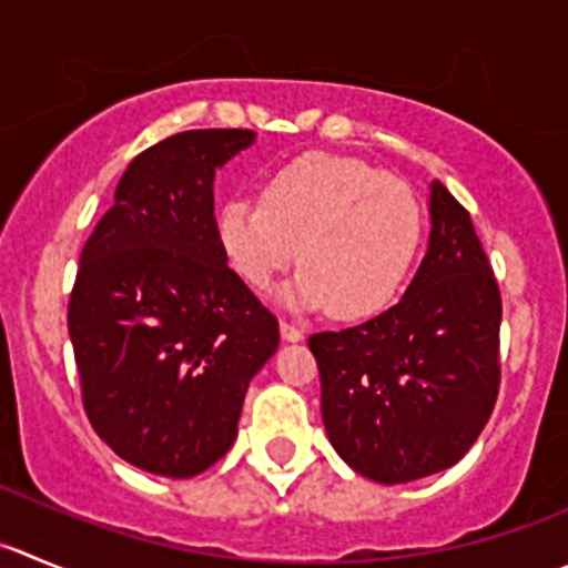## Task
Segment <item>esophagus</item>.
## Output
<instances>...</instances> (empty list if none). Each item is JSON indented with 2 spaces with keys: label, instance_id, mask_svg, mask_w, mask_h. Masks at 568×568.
I'll use <instances>...</instances> for the list:
<instances>
[{
  "label": "esophagus",
  "instance_id": "1",
  "mask_svg": "<svg viewBox=\"0 0 568 568\" xmlns=\"http://www.w3.org/2000/svg\"><path fill=\"white\" fill-rule=\"evenodd\" d=\"M281 337L287 339V343H298V339H304V328L290 321H281Z\"/></svg>",
  "mask_w": 568,
  "mask_h": 568
}]
</instances>
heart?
I'll use <instances>...</instances> for the list:
<instances>
[{"label":"heart","mask_w":568,"mask_h":568,"mask_svg":"<svg viewBox=\"0 0 568 568\" xmlns=\"http://www.w3.org/2000/svg\"><path fill=\"white\" fill-rule=\"evenodd\" d=\"M217 234L231 267L264 290L295 262L281 290L295 310L332 304L339 317H368L390 304L420 242V209L409 186L356 159L304 153L275 166L262 203L229 200Z\"/></svg>","instance_id":"b5f03b06"}]
</instances>
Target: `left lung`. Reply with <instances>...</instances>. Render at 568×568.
<instances>
[{"instance_id": "left-lung-1", "label": "left lung", "mask_w": 568, "mask_h": 568, "mask_svg": "<svg viewBox=\"0 0 568 568\" xmlns=\"http://www.w3.org/2000/svg\"><path fill=\"white\" fill-rule=\"evenodd\" d=\"M429 220L426 256L396 306L310 337L328 440L382 485L455 466L499 393L501 298L483 242L440 181Z\"/></svg>"}]
</instances>
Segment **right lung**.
I'll return each instance as SVG.
<instances>
[{"label":"right lung","mask_w":568,"mask_h":568,"mask_svg":"<svg viewBox=\"0 0 568 568\" xmlns=\"http://www.w3.org/2000/svg\"><path fill=\"white\" fill-rule=\"evenodd\" d=\"M253 139L183 131L139 153L80 253L69 337L85 415L159 477H194L234 446L247 385L278 348L214 220V172Z\"/></svg>","instance_id":"right-lung-1"}]
</instances>
